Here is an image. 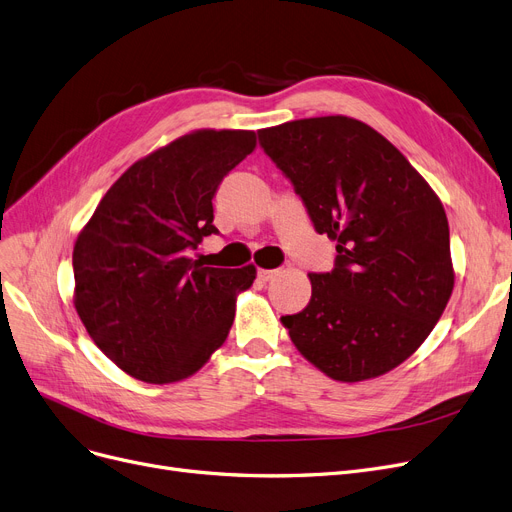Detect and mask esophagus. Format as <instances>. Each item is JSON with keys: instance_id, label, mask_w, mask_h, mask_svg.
Segmentation results:
<instances>
[{"instance_id": "esophagus-1", "label": "esophagus", "mask_w": 512, "mask_h": 512, "mask_svg": "<svg viewBox=\"0 0 512 512\" xmlns=\"http://www.w3.org/2000/svg\"><path fill=\"white\" fill-rule=\"evenodd\" d=\"M278 276V270H259L257 272V278L261 280V282H270V280H274Z\"/></svg>"}]
</instances>
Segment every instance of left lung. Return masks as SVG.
I'll return each mask as SVG.
<instances>
[{
    "label": "left lung",
    "mask_w": 512,
    "mask_h": 512,
    "mask_svg": "<svg viewBox=\"0 0 512 512\" xmlns=\"http://www.w3.org/2000/svg\"><path fill=\"white\" fill-rule=\"evenodd\" d=\"M257 133L316 232L337 242L335 270L309 274L307 307L280 318L291 341L341 383L393 370L429 337L454 288L439 196L358 119H299Z\"/></svg>",
    "instance_id": "8db88e82"
}]
</instances>
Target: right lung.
I'll return each mask as SVG.
<instances>
[{
    "mask_svg": "<svg viewBox=\"0 0 512 512\" xmlns=\"http://www.w3.org/2000/svg\"><path fill=\"white\" fill-rule=\"evenodd\" d=\"M255 144L247 129L186 133L133 163L79 232L75 309L133 379L184 381L228 339L236 295L253 284L255 265L205 268L188 251L217 234V186Z\"/></svg>",
    "mask_w": 512,
    "mask_h": 512,
    "instance_id": "add662e5",
    "label": "right lung"
}]
</instances>
